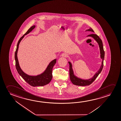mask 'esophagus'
<instances>
[{
    "label": "esophagus",
    "instance_id": "1",
    "mask_svg": "<svg viewBox=\"0 0 121 121\" xmlns=\"http://www.w3.org/2000/svg\"><path fill=\"white\" fill-rule=\"evenodd\" d=\"M61 56H62V57H67L68 56V54L67 53H62V54H61Z\"/></svg>",
    "mask_w": 121,
    "mask_h": 121
}]
</instances>
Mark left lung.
<instances>
[{
    "label": "left lung",
    "instance_id": "obj_1",
    "mask_svg": "<svg viewBox=\"0 0 121 121\" xmlns=\"http://www.w3.org/2000/svg\"><path fill=\"white\" fill-rule=\"evenodd\" d=\"M86 31H90L94 32L93 30L91 28H90L89 29L86 30ZM87 36H90V37L93 38V39L96 41L98 43L99 47L100 48V58L102 59V64L100 66V68L99 69V70L95 73L94 75L92 78H90L88 80H83L81 78H78L74 75L73 68H72V65L70 61H69L68 63L69 65L70 79L74 85H76V86H89L90 85H91L95 80V79L97 78V77L98 76L99 74L101 73V71L102 70L104 66V59L105 52L104 50L102 40L99 37L98 35H97L96 34H91L87 35Z\"/></svg>",
    "mask_w": 121,
    "mask_h": 121
}]
</instances>
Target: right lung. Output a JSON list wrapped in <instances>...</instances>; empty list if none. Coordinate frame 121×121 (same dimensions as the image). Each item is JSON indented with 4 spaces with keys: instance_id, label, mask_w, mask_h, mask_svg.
Masks as SVG:
<instances>
[{
    "instance_id": "1",
    "label": "right lung",
    "mask_w": 121,
    "mask_h": 121,
    "mask_svg": "<svg viewBox=\"0 0 121 121\" xmlns=\"http://www.w3.org/2000/svg\"><path fill=\"white\" fill-rule=\"evenodd\" d=\"M35 26H32L31 27H30L28 30V31L26 32V33L19 39L17 44V48L15 54V67L19 74L22 77V78L28 84H29L30 85L33 87L43 86L46 85L50 82L52 78V68L56 63V59H55L52 60V61H51L50 63L48 65L46 70L42 73L36 76L29 75L26 74L24 72H23L21 69L19 65L18 60L17 56V53L19 45L20 43L21 42V41L24 37L25 35L28 34L32 30L35 28Z\"/></svg>"
}]
</instances>
